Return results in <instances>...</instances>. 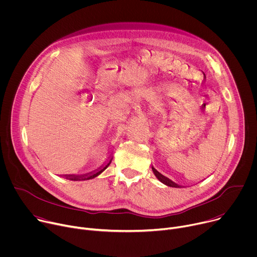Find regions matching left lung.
Returning a JSON list of instances; mask_svg holds the SVG:
<instances>
[{
	"label": "left lung",
	"instance_id": "obj_1",
	"mask_svg": "<svg viewBox=\"0 0 257 257\" xmlns=\"http://www.w3.org/2000/svg\"><path fill=\"white\" fill-rule=\"evenodd\" d=\"M152 169H153V172H154L155 176L158 178V180H159L160 182L163 183V184H165V185H167V186H170V187H175V188H181V187H183V186H181V185H178L177 183L173 182V181H172L171 179H169L168 177L162 175V174H161L159 171H157L153 166H152Z\"/></svg>",
	"mask_w": 257,
	"mask_h": 257
}]
</instances>
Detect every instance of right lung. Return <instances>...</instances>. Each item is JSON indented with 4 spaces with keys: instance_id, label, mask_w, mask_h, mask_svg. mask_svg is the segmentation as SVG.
<instances>
[{
    "instance_id": "add662e5",
    "label": "right lung",
    "mask_w": 257,
    "mask_h": 257,
    "mask_svg": "<svg viewBox=\"0 0 257 257\" xmlns=\"http://www.w3.org/2000/svg\"><path fill=\"white\" fill-rule=\"evenodd\" d=\"M112 160H113V158L109 159L106 164L102 165L101 167H99L98 169H96L95 171H92V172H90V173L82 174V175H63L62 177H63V178H66V179H68V180H71V181H85V180L93 179V178L97 177L98 175H100V174L109 166V164H111Z\"/></svg>"
}]
</instances>
